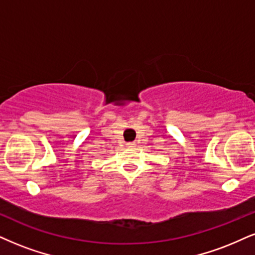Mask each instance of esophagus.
<instances>
[{
  "label": "esophagus",
  "mask_w": 255,
  "mask_h": 255,
  "mask_svg": "<svg viewBox=\"0 0 255 255\" xmlns=\"http://www.w3.org/2000/svg\"><path fill=\"white\" fill-rule=\"evenodd\" d=\"M136 146V143L134 142H128L127 143V147H128V149H132V147Z\"/></svg>",
  "instance_id": "esophagus-1"
}]
</instances>
